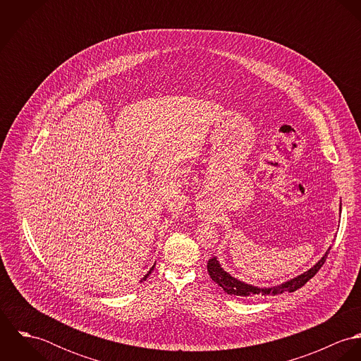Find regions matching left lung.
Returning <instances> with one entry per match:
<instances>
[{"instance_id": "left-lung-1", "label": "left lung", "mask_w": 361, "mask_h": 361, "mask_svg": "<svg viewBox=\"0 0 361 361\" xmlns=\"http://www.w3.org/2000/svg\"><path fill=\"white\" fill-rule=\"evenodd\" d=\"M331 249V247H329ZM329 249L325 252V255L321 257V259L307 269L306 272H303L302 275H298L296 278L286 281L278 286H272V288H258L255 285H249L246 282H242L239 279H236L235 276H232L231 274H228L219 264V261L215 257L209 258L207 262V271L211 276V279L218 283V286H221L228 295H235V296H242V298H255V296H275V295H281L283 292H295L298 289H300L305 283H307L318 271L319 268L324 265L326 256L329 253Z\"/></svg>"}]
</instances>
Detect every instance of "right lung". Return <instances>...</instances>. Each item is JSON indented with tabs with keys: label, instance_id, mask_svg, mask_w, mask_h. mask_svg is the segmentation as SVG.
I'll use <instances>...</instances> for the list:
<instances>
[{
	"label": "right lung",
	"instance_id": "add662e5",
	"mask_svg": "<svg viewBox=\"0 0 361 361\" xmlns=\"http://www.w3.org/2000/svg\"><path fill=\"white\" fill-rule=\"evenodd\" d=\"M154 267H155V264H154V265H153V267H152V268H150V271H149V272H147V274H146V275H145V276H143V279H142V281H146V278H147V276H149V275H150V274H152V271H153V269H154Z\"/></svg>",
	"mask_w": 361,
	"mask_h": 361
}]
</instances>
